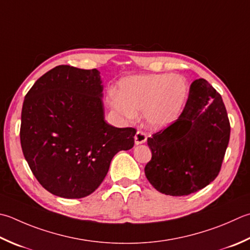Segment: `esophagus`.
Listing matches in <instances>:
<instances>
[{
  "label": "esophagus",
  "mask_w": 250,
  "mask_h": 250,
  "mask_svg": "<svg viewBox=\"0 0 250 250\" xmlns=\"http://www.w3.org/2000/svg\"><path fill=\"white\" fill-rule=\"evenodd\" d=\"M146 140H147V135H146V133L143 131H138L134 135V142L136 145L145 143Z\"/></svg>",
  "instance_id": "obj_1"
}]
</instances>
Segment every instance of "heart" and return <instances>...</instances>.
<instances>
[{
    "instance_id": "1",
    "label": "heart",
    "mask_w": 250,
    "mask_h": 250,
    "mask_svg": "<svg viewBox=\"0 0 250 250\" xmlns=\"http://www.w3.org/2000/svg\"><path fill=\"white\" fill-rule=\"evenodd\" d=\"M188 89L182 77L171 73L130 76L121 79L118 93L110 92L108 105L125 120H133L143 110L151 128H165L179 118L188 100Z\"/></svg>"
}]
</instances>
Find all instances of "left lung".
<instances>
[{"label": "left lung", "mask_w": 250, "mask_h": 250, "mask_svg": "<svg viewBox=\"0 0 250 250\" xmlns=\"http://www.w3.org/2000/svg\"><path fill=\"white\" fill-rule=\"evenodd\" d=\"M229 132L221 95L208 81L195 80L179 118L147 139L151 159L145 166L146 178L170 196L204 188L221 170Z\"/></svg>", "instance_id": "left-lung-1"}]
</instances>
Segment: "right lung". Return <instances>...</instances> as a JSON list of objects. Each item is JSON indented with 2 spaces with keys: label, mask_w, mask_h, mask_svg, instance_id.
Instances as JSON below:
<instances>
[{
  "label": "right lung",
  "mask_w": 250,
  "mask_h": 250,
  "mask_svg": "<svg viewBox=\"0 0 250 250\" xmlns=\"http://www.w3.org/2000/svg\"><path fill=\"white\" fill-rule=\"evenodd\" d=\"M102 91L97 69L61 65L39 78L24 96L22 153L53 195L89 196L105 179L112 157L133 147L134 128L105 121Z\"/></svg>",
  "instance_id": "obj_1"
}]
</instances>
